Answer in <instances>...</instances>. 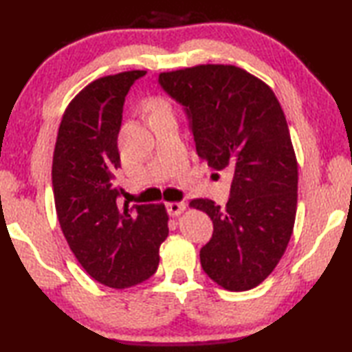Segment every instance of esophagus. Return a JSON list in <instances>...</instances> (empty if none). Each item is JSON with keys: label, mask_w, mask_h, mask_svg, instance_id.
<instances>
[{"label": "esophagus", "mask_w": 352, "mask_h": 352, "mask_svg": "<svg viewBox=\"0 0 352 352\" xmlns=\"http://www.w3.org/2000/svg\"><path fill=\"white\" fill-rule=\"evenodd\" d=\"M166 208H168L169 216L177 217V216H180L184 210H186V204H184V201H169V204L166 205Z\"/></svg>", "instance_id": "esophagus-1"}]
</instances>
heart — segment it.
Returning <instances> with one entry per match:
<instances>
[{"label":"heart","mask_w":352,"mask_h":352,"mask_svg":"<svg viewBox=\"0 0 352 352\" xmlns=\"http://www.w3.org/2000/svg\"><path fill=\"white\" fill-rule=\"evenodd\" d=\"M146 109H147V111L170 110V105H169V102L164 98H151L146 102Z\"/></svg>","instance_id":"heart-1"}]
</instances>
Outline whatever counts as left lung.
I'll return each instance as SVG.
<instances>
[{
  "mask_svg": "<svg viewBox=\"0 0 352 352\" xmlns=\"http://www.w3.org/2000/svg\"><path fill=\"white\" fill-rule=\"evenodd\" d=\"M158 80L186 110L199 157L233 177L225 208L210 199L189 204L214 225L201 269L230 292L253 289L283 258L296 216L298 163L281 104L234 65L166 71Z\"/></svg>",
  "mask_w": 352,
  "mask_h": 352,
  "instance_id": "obj_1",
  "label": "left lung"
}]
</instances>
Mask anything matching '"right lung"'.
Listing matches in <instances>:
<instances>
[{
    "label": "right lung",
    "instance_id": "right-lung-1",
    "mask_svg": "<svg viewBox=\"0 0 352 352\" xmlns=\"http://www.w3.org/2000/svg\"><path fill=\"white\" fill-rule=\"evenodd\" d=\"M146 71L104 76L68 104L52 157L58 223L71 252L94 281L113 289L144 283L158 269L169 234L164 204H118V135L132 83Z\"/></svg>",
    "mask_w": 352,
    "mask_h": 352
}]
</instances>
